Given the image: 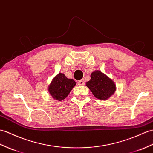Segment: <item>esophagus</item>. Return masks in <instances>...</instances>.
Instances as JSON below:
<instances>
[{
  "mask_svg": "<svg viewBox=\"0 0 153 153\" xmlns=\"http://www.w3.org/2000/svg\"><path fill=\"white\" fill-rule=\"evenodd\" d=\"M78 85H85V79H81L80 81H78Z\"/></svg>",
  "mask_w": 153,
  "mask_h": 153,
  "instance_id": "34e87169",
  "label": "esophagus"
}]
</instances>
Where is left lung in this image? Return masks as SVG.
Returning <instances> with one entry per match:
<instances>
[{"instance_id": "obj_1", "label": "left lung", "mask_w": 153, "mask_h": 153, "mask_svg": "<svg viewBox=\"0 0 153 153\" xmlns=\"http://www.w3.org/2000/svg\"><path fill=\"white\" fill-rule=\"evenodd\" d=\"M86 86L94 97L100 100H107L116 89L114 82L99 70H96L91 74V80L87 81Z\"/></svg>"}]
</instances>
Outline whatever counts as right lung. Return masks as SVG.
I'll return each mask as SVG.
<instances>
[{"label": "right lung", "instance_id": "obj_1", "mask_svg": "<svg viewBox=\"0 0 153 153\" xmlns=\"http://www.w3.org/2000/svg\"><path fill=\"white\" fill-rule=\"evenodd\" d=\"M75 81L67 78L65 74L59 73L55 77L49 86V92L56 100H64L76 85Z\"/></svg>", "mask_w": 153, "mask_h": 153}]
</instances>
